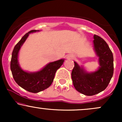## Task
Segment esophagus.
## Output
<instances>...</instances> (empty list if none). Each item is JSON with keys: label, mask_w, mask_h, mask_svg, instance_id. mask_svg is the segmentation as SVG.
<instances>
[{"label": "esophagus", "mask_w": 122, "mask_h": 122, "mask_svg": "<svg viewBox=\"0 0 122 122\" xmlns=\"http://www.w3.org/2000/svg\"><path fill=\"white\" fill-rule=\"evenodd\" d=\"M74 58H75V57H74V56L72 54H69V55L68 56V57H67V58H68V59H73Z\"/></svg>", "instance_id": "esophagus-1"}]
</instances>
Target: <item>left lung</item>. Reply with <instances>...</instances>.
<instances>
[{
	"mask_svg": "<svg viewBox=\"0 0 122 122\" xmlns=\"http://www.w3.org/2000/svg\"><path fill=\"white\" fill-rule=\"evenodd\" d=\"M93 49L99 58V66L95 72H89L76 62L72 72V79L75 89L86 96L100 93L107 87L114 73V57L106 42L94 35Z\"/></svg>",
	"mask_w": 122,
	"mask_h": 122,
	"instance_id": "8db88e82",
	"label": "left lung"
}]
</instances>
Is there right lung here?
<instances>
[{"instance_id": "add662e5", "label": "right lung", "mask_w": 122, "mask_h": 122, "mask_svg": "<svg viewBox=\"0 0 122 122\" xmlns=\"http://www.w3.org/2000/svg\"><path fill=\"white\" fill-rule=\"evenodd\" d=\"M37 31L40 30H33L28 32L15 46L10 64L11 71L15 82L20 87L32 93H38L49 87L53 81L57 70L61 67L65 60L62 58L49 62L37 72H27L20 68L18 61L19 50L29 34Z\"/></svg>"}]
</instances>
